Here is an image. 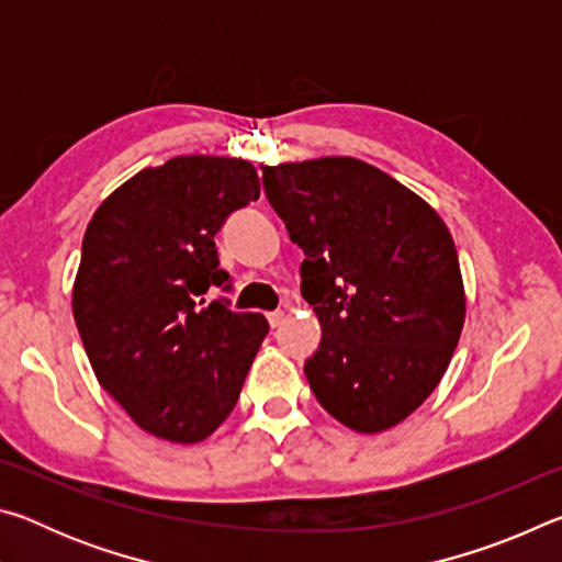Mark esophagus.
Wrapping results in <instances>:
<instances>
[{
	"mask_svg": "<svg viewBox=\"0 0 562 562\" xmlns=\"http://www.w3.org/2000/svg\"><path fill=\"white\" fill-rule=\"evenodd\" d=\"M284 317H288V312H284V310H274V312H270V315H268L270 327H280L282 322H284Z\"/></svg>",
	"mask_w": 562,
	"mask_h": 562,
	"instance_id": "34e87169",
	"label": "esophagus"
}]
</instances>
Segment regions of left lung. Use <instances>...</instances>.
Returning <instances> with one entry per match:
<instances>
[{
    "mask_svg": "<svg viewBox=\"0 0 562 562\" xmlns=\"http://www.w3.org/2000/svg\"><path fill=\"white\" fill-rule=\"evenodd\" d=\"M262 183L302 247V294L322 325L304 364L312 392L351 431L392 429L439 386L463 329L449 227L359 158L262 166Z\"/></svg>",
    "mask_w": 562,
    "mask_h": 562,
    "instance_id": "1",
    "label": "left lung"
}]
</instances>
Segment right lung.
<instances>
[{
  "label": "right lung",
  "instance_id": "right-lung-1",
  "mask_svg": "<svg viewBox=\"0 0 562 562\" xmlns=\"http://www.w3.org/2000/svg\"><path fill=\"white\" fill-rule=\"evenodd\" d=\"M258 198L247 160L178 156L113 190L83 233L71 292L83 349L99 384L158 439H207L268 335L258 312L203 300L231 278L215 233Z\"/></svg>",
  "mask_w": 562,
  "mask_h": 562
}]
</instances>
